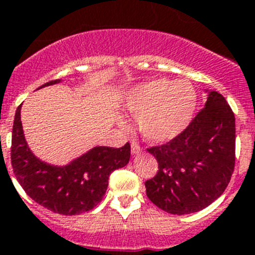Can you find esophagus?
Returning <instances> with one entry per match:
<instances>
[{
	"mask_svg": "<svg viewBox=\"0 0 255 255\" xmlns=\"http://www.w3.org/2000/svg\"><path fill=\"white\" fill-rule=\"evenodd\" d=\"M130 151H132V154H133V155L138 154V152L141 151L140 145H138L136 141H132V142H130Z\"/></svg>",
	"mask_w": 255,
	"mask_h": 255,
	"instance_id": "1",
	"label": "esophagus"
}]
</instances>
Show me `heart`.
<instances>
[{
  "label": "heart",
  "instance_id": "1",
  "mask_svg": "<svg viewBox=\"0 0 255 255\" xmlns=\"http://www.w3.org/2000/svg\"><path fill=\"white\" fill-rule=\"evenodd\" d=\"M196 91L186 81L152 79L128 92L126 109L146 141L164 143L180 136L196 109Z\"/></svg>",
  "mask_w": 255,
  "mask_h": 255
}]
</instances>
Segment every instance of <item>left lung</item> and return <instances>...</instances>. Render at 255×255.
Listing matches in <instances>:
<instances>
[{"mask_svg":"<svg viewBox=\"0 0 255 255\" xmlns=\"http://www.w3.org/2000/svg\"><path fill=\"white\" fill-rule=\"evenodd\" d=\"M147 151L159 168L145 182L147 198L170 214L204 209L223 194L234 173V112L222 95L212 91L180 136Z\"/></svg>","mask_w":255,"mask_h":255,"instance_id":"left-lung-1","label":"left lung"}]
</instances>
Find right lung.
Segmentation results:
<instances>
[{"mask_svg":"<svg viewBox=\"0 0 255 255\" xmlns=\"http://www.w3.org/2000/svg\"><path fill=\"white\" fill-rule=\"evenodd\" d=\"M60 79L41 86L55 85ZM17 106L12 126L11 165L26 195L54 213L74 216L94 209L105 195L109 176L129 161L130 145L119 149L97 146L65 167H56L35 158L26 145Z\"/></svg>","mask_w":255,"mask_h":255,"instance_id":"1","label":"right lung"}]
</instances>
